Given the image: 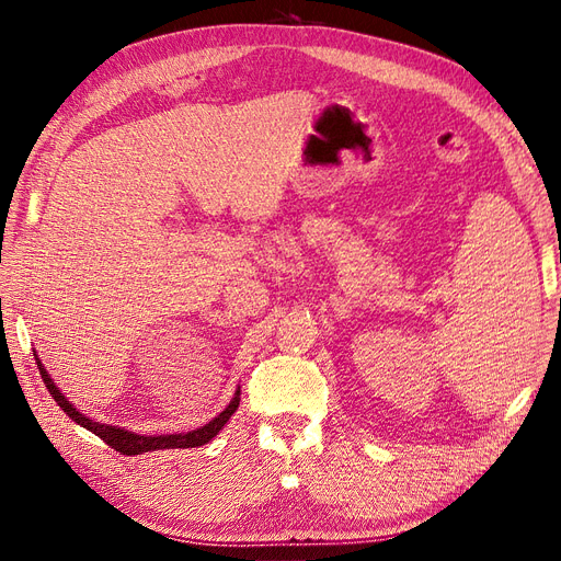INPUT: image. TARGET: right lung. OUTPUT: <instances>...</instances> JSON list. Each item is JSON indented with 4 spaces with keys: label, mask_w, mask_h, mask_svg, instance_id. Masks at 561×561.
<instances>
[{
    "label": "right lung",
    "mask_w": 561,
    "mask_h": 561,
    "mask_svg": "<svg viewBox=\"0 0 561 561\" xmlns=\"http://www.w3.org/2000/svg\"><path fill=\"white\" fill-rule=\"evenodd\" d=\"M36 364L41 370V377L45 381V387L49 389V396L56 400V404L61 407L66 414L81 427L91 430L95 436H100L104 444H108L113 450H117L121 455H142V453H152V450H168V448H197L209 444V440L225 427V423L231 419V414L236 409H239L241 402V389H236L231 402L220 411V414L209 421L206 425L191 430L186 434H161V436H140L134 434L129 430L123 427H115V425H104V423H95L93 419H88L85 414H81L79 409H75V404L58 391V387L54 385V379L49 377V373L45 370V366L41 364L38 355H36Z\"/></svg>",
    "instance_id": "1"
}]
</instances>
